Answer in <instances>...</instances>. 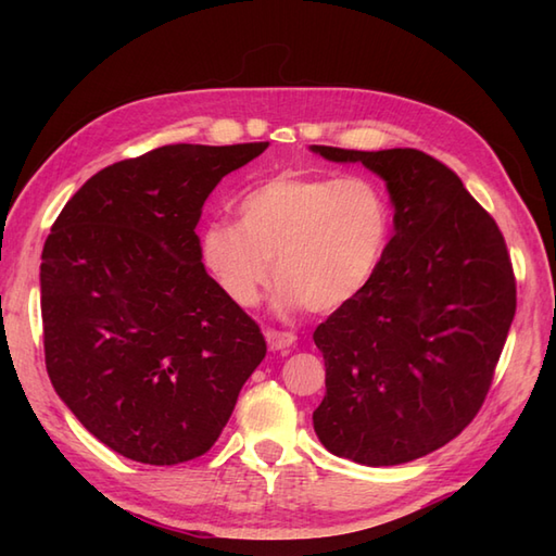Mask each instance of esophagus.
Returning <instances> with one entry per match:
<instances>
[{
	"label": "esophagus",
	"mask_w": 556,
	"mask_h": 556,
	"mask_svg": "<svg viewBox=\"0 0 556 556\" xmlns=\"http://www.w3.org/2000/svg\"><path fill=\"white\" fill-rule=\"evenodd\" d=\"M265 339L271 351H289L293 344H296V334L279 332V329H265Z\"/></svg>",
	"instance_id": "obj_1"
}]
</instances>
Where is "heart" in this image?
I'll return each mask as SVG.
<instances>
[{
	"instance_id": "1",
	"label": "heart",
	"mask_w": 556,
	"mask_h": 556,
	"mask_svg": "<svg viewBox=\"0 0 556 556\" xmlns=\"http://www.w3.org/2000/svg\"><path fill=\"white\" fill-rule=\"evenodd\" d=\"M392 236V205L370 179L285 172L239 200V224L210 222L200 255L243 308L257 303L275 263L281 301L332 313L372 285Z\"/></svg>"
}]
</instances>
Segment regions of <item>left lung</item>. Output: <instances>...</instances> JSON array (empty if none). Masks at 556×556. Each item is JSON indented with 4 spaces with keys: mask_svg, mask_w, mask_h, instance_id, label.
Segmentation results:
<instances>
[{
    "mask_svg": "<svg viewBox=\"0 0 556 556\" xmlns=\"http://www.w3.org/2000/svg\"><path fill=\"white\" fill-rule=\"evenodd\" d=\"M387 184L394 236L361 296L315 329L325 358L315 434L363 466H396L452 442L478 416L516 313L504 236L458 176L413 148L313 146Z\"/></svg>",
    "mask_w": 556,
    "mask_h": 556,
    "instance_id": "left-lung-1",
    "label": "left lung"
}]
</instances>
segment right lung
I'll use <instances>...</instances> for the list:
<instances>
[{
    "label": "right lung",
    "mask_w": 556,
    "mask_h": 556,
    "mask_svg": "<svg viewBox=\"0 0 556 556\" xmlns=\"http://www.w3.org/2000/svg\"><path fill=\"white\" fill-rule=\"evenodd\" d=\"M267 146L176 143L114 162L47 236V375L83 428L138 464L203 456L265 358L253 317L205 271L195 227L215 186Z\"/></svg>",
    "instance_id": "add662e5"
}]
</instances>
